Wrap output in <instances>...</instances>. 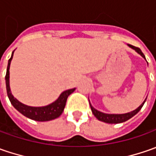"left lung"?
Wrapping results in <instances>:
<instances>
[{"label":"left lung","mask_w":156,"mask_h":156,"mask_svg":"<svg viewBox=\"0 0 156 156\" xmlns=\"http://www.w3.org/2000/svg\"><path fill=\"white\" fill-rule=\"evenodd\" d=\"M129 47H130L131 48L135 49V51L137 52L138 54H140L141 56L143 57L145 59V55H143V53L141 52V50L139 48H136L135 46H132L129 44ZM147 99V98H146ZM146 99L145 101L141 103V105H140L135 110L132 111V112H129V113H126V114H121V115H115V114H105V113H102V112H100L97 109H95L94 107H92V105L90 104V108H91V110H92V113L94 114V115L96 117L99 121H101L103 122L106 123H121V122H124L126 121L129 120L130 118L135 115L139 111L141 110V108L143 104L145 103L146 101Z\"/></svg>","instance_id":"obj_1"}]
</instances>
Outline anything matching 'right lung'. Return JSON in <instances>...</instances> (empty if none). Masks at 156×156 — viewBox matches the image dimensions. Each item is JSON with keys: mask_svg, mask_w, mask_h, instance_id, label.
I'll list each match as a JSON object with an SVG mask.
<instances>
[{"mask_svg": "<svg viewBox=\"0 0 156 156\" xmlns=\"http://www.w3.org/2000/svg\"><path fill=\"white\" fill-rule=\"evenodd\" d=\"M13 55H14V52L12 53L11 58L9 60L7 73H6V76H5L7 93H8V96H9V99L11 104L24 116L27 117L31 120L37 121V122H47V121H51V120L58 118L62 114L69 95L75 91V88L64 91L61 94V95L59 96V98L55 101H54L51 104L44 106V107H30V106H27V105L21 103L13 96L11 90H10V87H9V68H10V63L12 61Z\"/></svg>", "mask_w": 156, "mask_h": 156, "instance_id": "obj_1", "label": "right lung"}]
</instances>
